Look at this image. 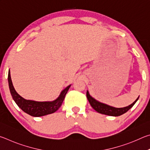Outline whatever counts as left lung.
<instances>
[{"mask_svg":"<svg viewBox=\"0 0 150 150\" xmlns=\"http://www.w3.org/2000/svg\"><path fill=\"white\" fill-rule=\"evenodd\" d=\"M87 97L91 106H92L97 112L103 114V115L112 116H118L123 115L124 113H126L127 111H128L134 105V104L136 103V101L138 100L139 98L138 96V98H137L132 104H131L130 105H129L128 106H126V107L115 108L112 107V106L105 105V104L98 102L97 100H96L95 98H93L92 96H90L88 91H87Z\"/></svg>","mask_w":150,"mask_h":150,"instance_id":"8db88e82","label":"left lung"}]
</instances>
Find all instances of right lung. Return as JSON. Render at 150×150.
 Listing matches in <instances>:
<instances>
[{
	"instance_id": "obj_1",
	"label": "right lung",
	"mask_w": 150,
	"mask_h": 150,
	"mask_svg": "<svg viewBox=\"0 0 150 150\" xmlns=\"http://www.w3.org/2000/svg\"><path fill=\"white\" fill-rule=\"evenodd\" d=\"M8 80L10 91H11L12 98L16 103V105L24 112L28 114L30 116H35V117L50 115V114L54 113L55 111H57L62 106L66 94L71 87V85H69L66 87L61 93L59 97L54 101H52V102H36L34 100L24 99L16 93L13 87V85H12L10 71H8Z\"/></svg>"
}]
</instances>
